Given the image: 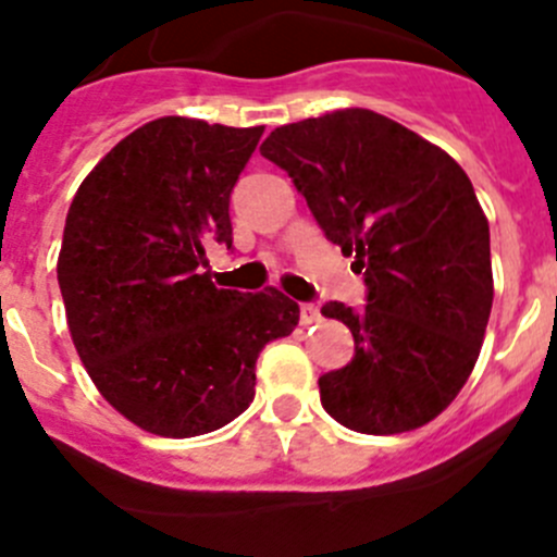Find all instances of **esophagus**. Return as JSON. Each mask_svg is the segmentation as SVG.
Listing matches in <instances>:
<instances>
[{
	"mask_svg": "<svg viewBox=\"0 0 557 557\" xmlns=\"http://www.w3.org/2000/svg\"><path fill=\"white\" fill-rule=\"evenodd\" d=\"M320 323V309L314 304H300V325Z\"/></svg>",
	"mask_w": 557,
	"mask_h": 557,
	"instance_id": "1",
	"label": "esophagus"
}]
</instances>
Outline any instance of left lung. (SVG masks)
<instances>
[{"mask_svg": "<svg viewBox=\"0 0 557 557\" xmlns=\"http://www.w3.org/2000/svg\"><path fill=\"white\" fill-rule=\"evenodd\" d=\"M259 151L364 273L361 312L323 306L356 354L320 375V403L372 436L422 428L467 384L492 314L488 221L472 182L447 151L361 107L278 126Z\"/></svg>", "mask_w": 557, "mask_h": 557, "instance_id": "left-lung-1", "label": "left lung"}]
</instances>
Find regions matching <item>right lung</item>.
I'll use <instances>...</instances> for the list:
<instances>
[{"label": "right lung", "instance_id": "1", "mask_svg": "<svg viewBox=\"0 0 557 557\" xmlns=\"http://www.w3.org/2000/svg\"><path fill=\"white\" fill-rule=\"evenodd\" d=\"M264 126L149 121L85 176L58 282L71 339L119 414L168 438L201 436L253 400L257 359L298 325L295 300L218 289L207 245L232 248L228 196Z\"/></svg>", "mask_w": 557, "mask_h": 557}]
</instances>
